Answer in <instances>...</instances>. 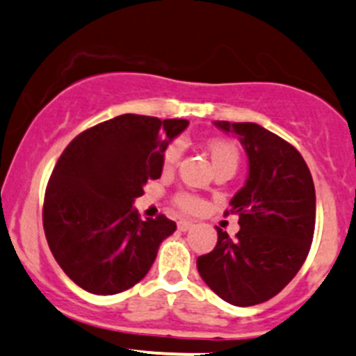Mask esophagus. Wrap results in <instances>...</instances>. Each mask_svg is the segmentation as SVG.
Segmentation results:
<instances>
[{
    "mask_svg": "<svg viewBox=\"0 0 356 356\" xmlns=\"http://www.w3.org/2000/svg\"><path fill=\"white\" fill-rule=\"evenodd\" d=\"M177 227L181 232H188L194 227V222H189V220H181V222L177 223Z\"/></svg>",
    "mask_w": 356,
    "mask_h": 356,
    "instance_id": "obj_1",
    "label": "esophagus"
}]
</instances>
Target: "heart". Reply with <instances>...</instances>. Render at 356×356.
Listing matches in <instances>:
<instances>
[{
  "instance_id": "b5f03b06",
  "label": "heart",
  "mask_w": 356,
  "mask_h": 356,
  "mask_svg": "<svg viewBox=\"0 0 356 356\" xmlns=\"http://www.w3.org/2000/svg\"><path fill=\"white\" fill-rule=\"evenodd\" d=\"M208 153L211 156V162L213 165L216 167H222V165H230L234 168H237L238 159H241V152H238V147L232 141L227 140H216L211 141L208 145ZM182 155V143L181 141H172L168 143L165 149L162 153V165L165 170L172 168L177 163V160L181 159ZM174 203L177 204L182 211H188V213H197L203 209V201L200 200L197 196L189 193H177L174 197Z\"/></svg>"
}]
</instances>
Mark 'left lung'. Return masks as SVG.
<instances>
[{"label": "left lung", "mask_w": 356, "mask_h": 356, "mask_svg": "<svg viewBox=\"0 0 356 356\" xmlns=\"http://www.w3.org/2000/svg\"><path fill=\"white\" fill-rule=\"evenodd\" d=\"M235 133L249 156L245 186L232 197L235 238L216 227L218 242L197 257V271L220 298L237 307L263 304L302 268L316 227V189L298 149L256 122L215 121Z\"/></svg>", "instance_id": "obj_1"}]
</instances>
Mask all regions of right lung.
I'll return each mask as SVG.
<instances>
[{"label": "right lung", "instance_id": "add662e5", "mask_svg": "<svg viewBox=\"0 0 356 356\" xmlns=\"http://www.w3.org/2000/svg\"><path fill=\"white\" fill-rule=\"evenodd\" d=\"M186 119L122 114L78 134L46 188L42 223L63 271L95 295H114L145 278L163 238L165 215L141 220L133 203L162 175V153Z\"/></svg>", "mask_w": 356, "mask_h": 356}]
</instances>
